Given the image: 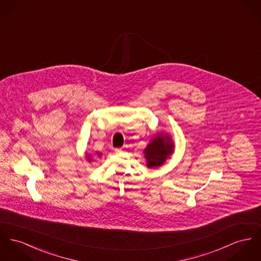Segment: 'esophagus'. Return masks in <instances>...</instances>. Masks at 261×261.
I'll list each match as a JSON object with an SVG mask.
<instances>
[{"label": "esophagus", "mask_w": 261, "mask_h": 261, "mask_svg": "<svg viewBox=\"0 0 261 261\" xmlns=\"http://www.w3.org/2000/svg\"><path fill=\"white\" fill-rule=\"evenodd\" d=\"M115 152H116V153H122V152H123V149H122V148H116V149H115Z\"/></svg>", "instance_id": "obj_1"}]
</instances>
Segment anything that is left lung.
Listing matches in <instances>:
<instances>
[{"label": "left lung", "mask_w": 261, "mask_h": 261, "mask_svg": "<svg viewBox=\"0 0 261 261\" xmlns=\"http://www.w3.org/2000/svg\"><path fill=\"white\" fill-rule=\"evenodd\" d=\"M174 150L175 144L171 135L162 131L157 132L143 151L147 167L155 169L163 166L174 153Z\"/></svg>", "instance_id": "1"}]
</instances>
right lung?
<instances>
[{
	"mask_svg": "<svg viewBox=\"0 0 261 261\" xmlns=\"http://www.w3.org/2000/svg\"><path fill=\"white\" fill-rule=\"evenodd\" d=\"M97 155H98V156H100V154H99L98 152H97ZM85 157H86V160H87L88 163H91V162H92V158H91V156H90L89 154H87V153H86V154H85Z\"/></svg>",
	"mask_w": 261,
	"mask_h": 261,
	"instance_id": "right-lung-1",
	"label": "right lung"
}]
</instances>
